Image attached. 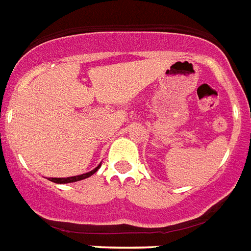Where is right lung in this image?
<instances>
[{"label":"right lung","instance_id":"obj_1","mask_svg":"<svg viewBox=\"0 0 251 251\" xmlns=\"http://www.w3.org/2000/svg\"><path fill=\"white\" fill-rule=\"evenodd\" d=\"M101 167V164H99L97 167L93 168L92 171L85 172V174H81V175H76V176H71V177H51V181L53 183H57V184H67V183H74V181H79L83 180V179H87V177L92 176L99 168Z\"/></svg>","mask_w":251,"mask_h":251}]
</instances>
